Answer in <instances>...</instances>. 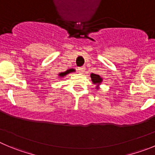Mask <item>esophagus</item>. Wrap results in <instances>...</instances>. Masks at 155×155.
<instances>
[{
    "mask_svg": "<svg viewBox=\"0 0 155 155\" xmlns=\"http://www.w3.org/2000/svg\"><path fill=\"white\" fill-rule=\"evenodd\" d=\"M77 70H78V72H79V73H82L85 70H86V68H85L84 66H81V67H78Z\"/></svg>",
    "mask_w": 155,
    "mask_h": 155,
    "instance_id": "34e87169",
    "label": "esophagus"
}]
</instances>
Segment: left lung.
Listing matches in <instances>:
<instances>
[{"instance_id":"left-lung-1","label":"left lung","mask_w":155,"mask_h":155,"mask_svg":"<svg viewBox=\"0 0 155 155\" xmlns=\"http://www.w3.org/2000/svg\"><path fill=\"white\" fill-rule=\"evenodd\" d=\"M91 79H92V82L95 84H100L101 82L102 81V79L100 77V76L97 74H94V73L91 74Z\"/></svg>"}]
</instances>
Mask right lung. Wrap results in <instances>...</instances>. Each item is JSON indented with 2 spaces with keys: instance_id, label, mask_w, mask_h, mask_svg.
Masks as SVG:
<instances>
[{
  "instance_id": "1",
  "label": "right lung",
  "mask_w": 155,
  "mask_h": 155,
  "mask_svg": "<svg viewBox=\"0 0 155 155\" xmlns=\"http://www.w3.org/2000/svg\"><path fill=\"white\" fill-rule=\"evenodd\" d=\"M74 71H75L74 69H68V70H66V72H64V73H60V74H59V76H60V77H63V76H64L67 75L68 73H72V72H74Z\"/></svg>"
}]
</instances>
